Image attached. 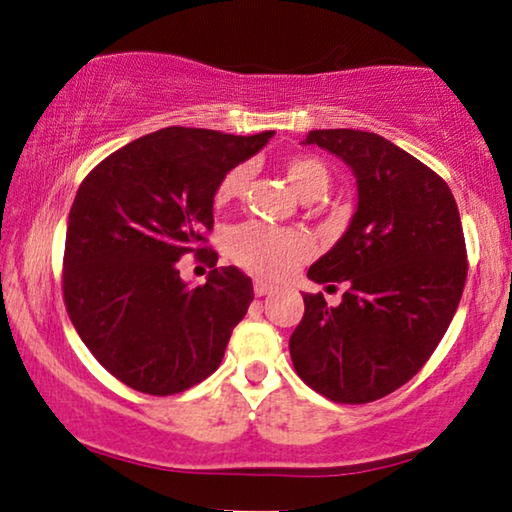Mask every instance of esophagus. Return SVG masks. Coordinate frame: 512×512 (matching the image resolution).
I'll return each mask as SVG.
<instances>
[{
  "mask_svg": "<svg viewBox=\"0 0 512 512\" xmlns=\"http://www.w3.org/2000/svg\"><path fill=\"white\" fill-rule=\"evenodd\" d=\"M276 288H274V285H270V283H265V281H261V279H258V281H254V294H256V297H265V294H270V292H274Z\"/></svg>",
  "mask_w": 512,
  "mask_h": 512,
  "instance_id": "obj_1",
  "label": "esophagus"
}]
</instances>
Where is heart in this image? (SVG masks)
<instances>
[{
  "label": "heart",
  "instance_id": "1",
  "mask_svg": "<svg viewBox=\"0 0 512 512\" xmlns=\"http://www.w3.org/2000/svg\"><path fill=\"white\" fill-rule=\"evenodd\" d=\"M285 182L290 184L294 195L303 202L319 200L330 186V170L319 157L297 155L285 159ZM249 179L247 166H236L222 177L215 188V204H229L242 195ZM312 242L303 231L274 229L258 222H247L229 233V254L233 261L245 265L247 270L270 276H283L294 265L308 258Z\"/></svg>",
  "mask_w": 512,
  "mask_h": 512
}]
</instances>
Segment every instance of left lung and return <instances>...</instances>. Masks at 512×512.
I'll return each instance as SVG.
<instances>
[{"label": "left lung", "instance_id": "8db88e82", "mask_svg": "<svg viewBox=\"0 0 512 512\" xmlns=\"http://www.w3.org/2000/svg\"><path fill=\"white\" fill-rule=\"evenodd\" d=\"M353 170L357 206L335 247L310 265L315 283H346L342 303L303 294L290 337L299 378L335 402L364 405L409 382L459 308L468 261L459 206L423 161L362 130H312Z\"/></svg>", "mask_w": 512, "mask_h": 512}]
</instances>
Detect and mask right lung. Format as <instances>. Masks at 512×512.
I'll return each instance as SVG.
<instances>
[{"instance_id": "obj_1", "label": "right lung", "mask_w": 512, "mask_h": 512, "mask_svg": "<svg viewBox=\"0 0 512 512\" xmlns=\"http://www.w3.org/2000/svg\"><path fill=\"white\" fill-rule=\"evenodd\" d=\"M272 137L173 125L112 152L80 184L67 222L65 306L92 355L130 389L173 396L220 366L254 301L251 279L229 265L188 288L175 263L211 251L200 242L213 229L215 188Z\"/></svg>"}]
</instances>
